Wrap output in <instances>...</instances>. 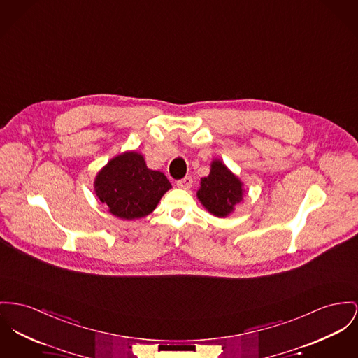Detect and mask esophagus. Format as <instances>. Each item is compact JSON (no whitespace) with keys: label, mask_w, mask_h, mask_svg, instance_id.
Here are the masks:
<instances>
[{"label":"esophagus","mask_w":358,"mask_h":358,"mask_svg":"<svg viewBox=\"0 0 358 358\" xmlns=\"http://www.w3.org/2000/svg\"><path fill=\"white\" fill-rule=\"evenodd\" d=\"M178 187L180 189H190L191 185H192V178L191 176H185L183 179L178 180Z\"/></svg>","instance_id":"obj_1"}]
</instances>
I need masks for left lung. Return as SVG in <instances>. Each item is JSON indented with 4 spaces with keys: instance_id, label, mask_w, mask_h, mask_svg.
I'll list each match as a JSON object with an SVG mask.
<instances>
[{
    "instance_id": "8db88e82",
    "label": "left lung",
    "mask_w": 358,
    "mask_h": 358,
    "mask_svg": "<svg viewBox=\"0 0 358 358\" xmlns=\"http://www.w3.org/2000/svg\"><path fill=\"white\" fill-rule=\"evenodd\" d=\"M196 195L212 215L225 217L241 201L243 189L238 178L221 162L215 160L209 176L201 180Z\"/></svg>"
}]
</instances>
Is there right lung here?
I'll list each match as a JSON object with an SVG mask.
<instances>
[{
    "label": "right lung",
    "mask_w": 358,
    "mask_h": 358,
    "mask_svg": "<svg viewBox=\"0 0 358 358\" xmlns=\"http://www.w3.org/2000/svg\"><path fill=\"white\" fill-rule=\"evenodd\" d=\"M95 189L113 215L134 220L152 213L171 183L163 172L146 167L141 155L126 152L97 173Z\"/></svg>",
    "instance_id": "add662e5"
}]
</instances>
